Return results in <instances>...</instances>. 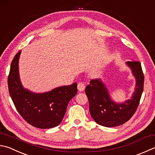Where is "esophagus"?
Masks as SVG:
<instances>
[{"label": "esophagus", "instance_id": "1", "mask_svg": "<svg viewBox=\"0 0 155 155\" xmlns=\"http://www.w3.org/2000/svg\"><path fill=\"white\" fill-rule=\"evenodd\" d=\"M78 89L80 92L84 91V89H85V84H84V83L80 82L78 84Z\"/></svg>", "mask_w": 155, "mask_h": 155}]
</instances>
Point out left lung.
<instances>
[{"label": "left lung", "mask_w": 155, "mask_h": 155, "mask_svg": "<svg viewBox=\"0 0 155 155\" xmlns=\"http://www.w3.org/2000/svg\"><path fill=\"white\" fill-rule=\"evenodd\" d=\"M126 65L136 78L135 91L130 99L122 103L114 102L107 86L101 79L92 80L85 92L89 101V110L98 124L112 127L127 122L136 112L144 89V74L139 61H127Z\"/></svg>", "instance_id": "8db88e82"}]
</instances>
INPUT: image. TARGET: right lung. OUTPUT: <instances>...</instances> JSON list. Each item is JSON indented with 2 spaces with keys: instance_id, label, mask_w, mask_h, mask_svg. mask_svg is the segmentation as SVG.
<instances>
[{
  "instance_id": "right-lung-1",
  "label": "right lung",
  "mask_w": 155,
  "mask_h": 155,
  "mask_svg": "<svg viewBox=\"0 0 155 155\" xmlns=\"http://www.w3.org/2000/svg\"><path fill=\"white\" fill-rule=\"evenodd\" d=\"M19 51L14 57L8 77V91L17 111L32 126L48 129L62 121L68 104L78 92L77 83L35 93L22 86L19 74Z\"/></svg>"
}]
</instances>
